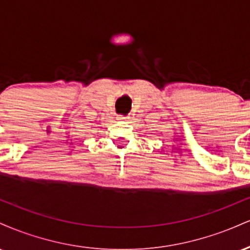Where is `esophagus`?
Masks as SVG:
<instances>
[{"instance_id": "1", "label": "esophagus", "mask_w": 250, "mask_h": 250, "mask_svg": "<svg viewBox=\"0 0 250 250\" xmlns=\"http://www.w3.org/2000/svg\"><path fill=\"white\" fill-rule=\"evenodd\" d=\"M117 120H120V121H125V120L129 119V116H123V115H117L116 117Z\"/></svg>"}]
</instances>
